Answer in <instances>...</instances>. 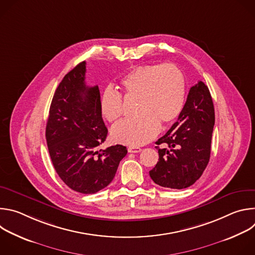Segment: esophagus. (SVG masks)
I'll list each match as a JSON object with an SVG mask.
<instances>
[{
    "label": "esophagus",
    "instance_id": "obj_1",
    "mask_svg": "<svg viewBox=\"0 0 255 255\" xmlns=\"http://www.w3.org/2000/svg\"><path fill=\"white\" fill-rule=\"evenodd\" d=\"M142 149L140 148V147H134V146H130V147H128V152H130V153H138V152H140Z\"/></svg>",
    "mask_w": 255,
    "mask_h": 255
}]
</instances>
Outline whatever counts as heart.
Wrapping results in <instances>:
<instances>
[{
  "label": "heart",
  "mask_w": 255,
  "mask_h": 255,
  "mask_svg": "<svg viewBox=\"0 0 255 255\" xmlns=\"http://www.w3.org/2000/svg\"><path fill=\"white\" fill-rule=\"evenodd\" d=\"M126 101H137L138 117L116 124L112 138L121 144L140 146L152 140L160 125L168 126L179 116L185 105L186 82L181 70L172 63L145 64L133 68L121 82ZM103 116L110 122L124 112L120 94L107 91L101 102Z\"/></svg>",
  "instance_id": "b5f03b06"
}]
</instances>
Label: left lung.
I'll return each instance as SVG.
<instances>
[{
	"mask_svg": "<svg viewBox=\"0 0 255 255\" xmlns=\"http://www.w3.org/2000/svg\"><path fill=\"white\" fill-rule=\"evenodd\" d=\"M215 124L213 100L201 81L190 89L177 121L155 143L158 161L149 171L156 185L169 189H186L194 185L208 165Z\"/></svg>",
	"mask_w": 255,
	"mask_h": 255,
	"instance_id": "8db88e82",
	"label": "left lung"
}]
</instances>
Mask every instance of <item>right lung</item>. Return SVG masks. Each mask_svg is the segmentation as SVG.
I'll return each instance as SVG.
<instances>
[{"label": "right lung", "instance_id": "right-lung-1", "mask_svg": "<svg viewBox=\"0 0 255 255\" xmlns=\"http://www.w3.org/2000/svg\"><path fill=\"white\" fill-rule=\"evenodd\" d=\"M86 70L83 61L58 85L45 136L52 164L63 183L78 193L95 194L113 180L127 149L117 144L97 150L108 129L102 118L99 88L86 85Z\"/></svg>", "mask_w": 255, "mask_h": 255}]
</instances>
